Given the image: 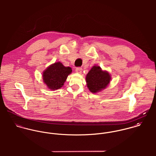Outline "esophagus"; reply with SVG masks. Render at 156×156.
Wrapping results in <instances>:
<instances>
[{
	"label": "esophagus",
	"instance_id": "1",
	"mask_svg": "<svg viewBox=\"0 0 156 156\" xmlns=\"http://www.w3.org/2000/svg\"><path fill=\"white\" fill-rule=\"evenodd\" d=\"M82 68H80V67H79V68H76V72L77 73H79V74H80V73H82Z\"/></svg>",
	"mask_w": 156,
	"mask_h": 156
}]
</instances>
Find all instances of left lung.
Segmentation results:
<instances>
[{"instance_id":"1","label":"left lung","mask_w":156,"mask_h":156,"mask_svg":"<svg viewBox=\"0 0 156 156\" xmlns=\"http://www.w3.org/2000/svg\"><path fill=\"white\" fill-rule=\"evenodd\" d=\"M111 80L110 74L103 71L101 67L94 66L91 68L86 76L87 87L92 93H97L105 89Z\"/></svg>"}]
</instances>
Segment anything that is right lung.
<instances>
[{
	"instance_id": "add662e5",
	"label": "right lung",
	"mask_w": 156,
	"mask_h": 156,
	"mask_svg": "<svg viewBox=\"0 0 156 156\" xmlns=\"http://www.w3.org/2000/svg\"><path fill=\"white\" fill-rule=\"evenodd\" d=\"M72 72L71 68L65 67L60 62H55L43 71V79L47 88L56 90L62 87L68 76Z\"/></svg>"
}]
</instances>
